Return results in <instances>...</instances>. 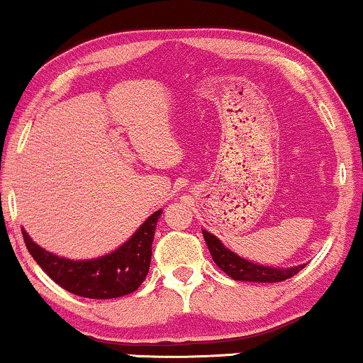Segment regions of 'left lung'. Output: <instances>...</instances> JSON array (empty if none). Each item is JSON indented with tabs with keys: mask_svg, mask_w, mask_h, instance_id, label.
<instances>
[{
	"mask_svg": "<svg viewBox=\"0 0 363 363\" xmlns=\"http://www.w3.org/2000/svg\"><path fill=\"white\" fill-rule=\"evenodd\" d=\"M208 249H210L211 257H213L215 264L227 273L228 277L239 281H256V283H277L289 280V278L297 274L303 269L306 264L291 266V268H272V266H261L256 262H251L244 257L237 256L230 249H227L220 242L218 237H215L210 232L203 230Z\"/></svg>",
	"mask_w": 363,
	"mask_h": 363,
	"instance_id": "1",
	"label": "left lung"
}]
</instances>
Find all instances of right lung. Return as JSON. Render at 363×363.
<instances>
[{
  "mask_svg": "<svg viewBox=\"0 0 363 363\" xmlns=\"http://www.w3.org/2000/svg\"><path fill=\"white\" fill-rule=\"evenodd\" d=\"M160 215L162 210H158L148 216L131 239L97 259H66L37 245L25 230L22 234L28 252L57 285L80 297L106 301L131 294L147 278Z\"/></svg>",
  "mask_w": 363,
  "mask_h": 363,
  "instance_id": "add662e5",
  "label": "right lung"
}]
</instances>
